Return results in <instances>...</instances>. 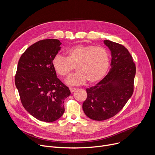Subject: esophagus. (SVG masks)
<instances>
[{"mask_svg": "<svg viewBox=\"0 0 155 155\" xmlns=\"http://www.w3.org/2000/svg\"><path fill=\"white\" fill-rule=\"evenodd\" d=\"M76 88H73V87H70V92L72 93V92H74L75 91H76Z\"/></svg>", "mask_w": 155, "mask_h": 155, "instance_id": "esophagus-1", "label": "esophagus"}]
</instances>
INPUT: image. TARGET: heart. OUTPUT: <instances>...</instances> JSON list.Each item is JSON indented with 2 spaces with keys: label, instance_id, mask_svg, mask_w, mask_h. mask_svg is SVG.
Returning <instances> with one entry per match:
<instances>
[{
  "label": "heart",
  "instance_id": "obj_1",
  "mask_svg": "<svg viewBox=\"0 0 155 155\" xmlns=\"http://www.w3.org/2000/svg\"><path fill=\"white\" fill-rule=\"evenodd\" d=\"M67 54V58L56 55L52 64L56 73L62 77H68L76 66L78 71L67 80L70 85L82 84L87 80L90 84L98 82L109 67V52L101 46L76 45L68 49Z\"/></svg>",
  "mask_w": 155,
  "mask_h": 155
}]
</instances>
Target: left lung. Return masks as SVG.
I'll list each match as a JSON object with an SVG mask.
<instances>
[{
    "mask_svg": "<svg viewBox=\"0 0 155 155\" xmlns=\"http://www.w3.org/2000/svg\"><path fill=\"white\" fill-rule=\"evenodd\" d=\"M104 43L110 51L111 68L101 82L86 89L82 105L85 115L95 120L109 119L123 108L133 95L136 74L132 56L124 46L109 40Z\"/></svg>",
    "mask_w": 155,
    "mask_h": 155,
    "instance_id": "8db88e82",
    "label": "left lung"
}]
</instances>
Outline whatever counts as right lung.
<instances>
[{"label":"right lung","mask_w":155,"mask_h":155,"mask_svg":"<svg viewBox=\"0 0 155 155\" xmlns=\"http://www.w3.org/2000/svg\"><path fill=\"white\" fill-rule=\"evenodd\" d=\"M58 39L41 40L21 56L15 77L23 107L36 119L50 123L64 113V101L70 94L57 78L52 60L61 50Z\"/></svg>","instance_id":"1"}]
</instances>
